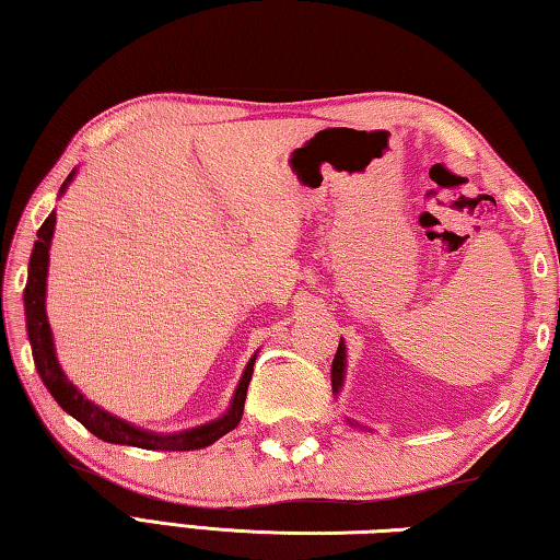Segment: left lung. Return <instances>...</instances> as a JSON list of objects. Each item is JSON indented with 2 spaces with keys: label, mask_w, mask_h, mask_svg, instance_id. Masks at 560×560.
<instances>
[{
  "label": "left lung",
  "mask_w": 560,
  "mask_h": 560,
  "mask_svg": "<svg viewBox=\"0 0 560 560\" xmlns=\"http://www.w3.org/2000/svg\"><path fill=\"white\" fill-rule=\"evenodd\" d=\"M346 365H348V360H346V343L343 340H340L338 343V350H336V358H334V365H330V385H334V393L338 395L340 393V387H343V381H346ZM348 424H355L358 422H350L348 420Z\"/></svg>",
  "instance_id": "1"
}]
</instances>
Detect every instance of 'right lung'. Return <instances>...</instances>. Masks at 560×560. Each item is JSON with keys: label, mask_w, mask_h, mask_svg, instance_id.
<instances>
[{"label": "right lung", "mask_w": 560, "mask_h": 560, "mask_svg": "<svg viewBox=\"0 0 560 560\" xmlns=\"http://www.w3.org/2000/svg\"><path fill=\"white\" fill-rule=\"evenodd\" d=\"M73 177H75V170L66 177V183L59 189V197L69 189ZM54 226H56V212L46 217V222L39 226V234H36L39 240L34 242V252L30 259V279H26V289H24V314H26V334H30L34 365L42 375L46 390H49L54 395V400L63 407V412L75 417L83 428L96 434V438L103 442L128 444V447H140V450H165V452L202 450V447H210V444H214L220 438H224L226 432H232L242 420L246 387L252 383L257 353L252 355L249 363H246L226 412L212 422L197 424V428L183 430V432H153V430L136 428V424H130L128 420H120L118 415H110L108 410H103V407L93 405L89 397L83 395L79 387L69 381V377H66L59 358H56L54 334H51L49 318H46V277H49V249L54 240Z\"/></svg>", "instance_id": "obj_1"}]
</instances>
